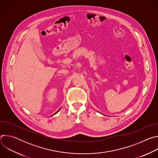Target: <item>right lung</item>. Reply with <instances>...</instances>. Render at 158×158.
I'll return each mask as SVG.
<instances>
[{
    "label": "right lung",
    "mask_w": 158,
    "mask_h": 158,
    "mask_svg": "<svg viewBox=\"0 0 158 158\" xmlns=\"http://www.w3.org/2000/svg\"><path fill=\"white\" fill-rule=\"evenodd\" d=\"M59 110H57V112H56V113H55V114H56V113H57V112H58V111H59Z\"/></svg>",
    "instance_id": "1"
}]
</instances>
